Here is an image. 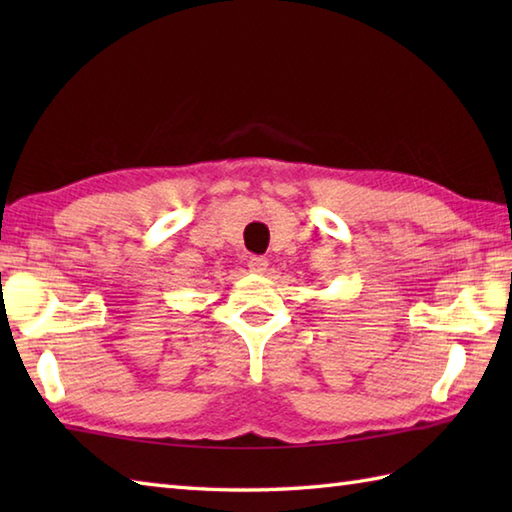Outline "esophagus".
<instances>
[{"instance_id": "obj_1", "label": "esophagus", "mask_w": 512, "mask_h": 512, "mask_svg": "<svg viewBox=\"0 0 512 512\" xmlns=\"http://www.w3.org/2000/svg\"><path fill=\"white\" fill-rule=\"evenodd\" d=\"M266 268H268V259H266V257H257V255H255V257L248 259V270H250V273L264 275Z\"/></svg>"}]
</instances>
